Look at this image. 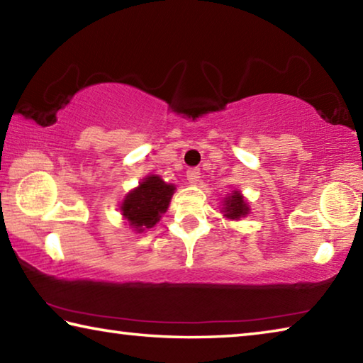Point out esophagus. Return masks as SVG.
Instances as JSON below:
<instances>
[{
  "label": "esophagus",
  "instance_id": "obj_1",
  "mask_svg": "<svg viewBox=\"0 0 363 363\" xmlns=\"http://www.w3.org/2000/svg\"><path fill=\"white\" fill-rule=\"evenodd\" d=\"M200 179V169L199 168H190L187 171V181L190 184H196Z\"/></svg>",
  "mask_w": 363,
  "mask_h": 363
}]
</instances>
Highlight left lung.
<instances>
[{"label": "left lung", "mask_w": 363, "mask_h": 363, "mask_svg": "<svg viewBox=\"0 0 363 363\" xmlns=\"http://www.w3.org/2000/svg\"><path fill=\"white\" fill-rule=\"evenodd\" d=\"M223 211H224L225 218L237 220V219L247 216V214L250 213V208H248L247 201L243 200L242 194L238 192V190H233L229 196H225L224 199Z\"/></svg>", "instance_id": "obj_1"}]
</instances>
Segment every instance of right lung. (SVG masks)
I'll use <instances>...</instances> for the list:
<instances>
[{
  "mask_svg": "<svg viewBox=\"0 0 363 363\" xmlns=\"http://www.w3.org/2000/svg\"><path fill=\"white\" fill-rule=\"evenodd\" d=\"M176 187L160 176H147L139 187L131 190L121 201V214L136 232L152 229L168 210Z\"/></svg>",
  "mask_w": 363,
  "mask_h": 363,
  "instance_id": "right-lung-1",
  "label": "right lung"
}]
</instances>
